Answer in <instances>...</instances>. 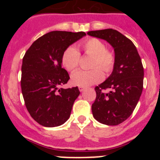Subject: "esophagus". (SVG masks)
I'll list each match as a JSON object with an SVG mask.
<instances>
[{
	"mask_svg": "<svg viewBox=\"0 0 160 160\" xmlns=\"http://www.w3.org/2000/svg\"><path fill=\"white\" fill-rule=\"evenodd\" d=\"M78 90L82 92V91H83V90H85V87H78Z\"/></svg>",
	"mask_w": 160,
	"mask_h": 160,
	"instance_id": "esophagus-1",
	"label": "esophagus"
}]
</instances>
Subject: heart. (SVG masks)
<instances>
[{
    "label": "heart",
    "mask_w": 160,
    "mask_h": 160,
    "mask_svg": "<svg viewBox=\"0 0 160 160\" xmlns=\"http://www.w3.org/2000/svg\"><path fill=\"white\" fill-rule=\"evenodd\" d=\"M82 47L86 54L92 56L94 58L91 63V68L94 69L87 71H75L71 75V82L78 87H89L102 80L103 73L100 68L107 73L112 70L114 56L110 50L106 49L104 43L97 38H90L85 41L82 44ZM79 59L80 53L78 49L73 46H70L63 52L62 63L66 70L73 71L78 66Z\"/></svg>",
    "instance_id": "b5f03b06"
}]
</instances>
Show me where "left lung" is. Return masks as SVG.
<instances>
[{
	"label": "left lung",
	"instance_id": "1",
	"mask_svg": "<svg viewBox=\"0 0 160 160\" xmlns=\"http://www.w3.org/2000/svg\"><path fill=\"white\" fill-rule=\"evenodd\" d=\"M87 34L107 41L114 51L112 73L95 87L93 116L105 125H118L131 116L142 94L144 72L141 58L134 43L115 29L90 31ZM106 88L111 91L103 93Z\"/></svg>",
	"mask_w": 160,
	"mask_h": 160
}]
</instances>
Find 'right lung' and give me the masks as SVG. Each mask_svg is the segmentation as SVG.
Here are the masks:
<instances>
[{
    "label": "right lung",
    "mask_w": 160,
    "mask_h": 160,
    "mask_svg": "<svg viewBox=\"0 0 160 160\" xmlns=\"http://www.w3.org/2000/svg\"><path fill=\"white\" fill-rule=\"evenodd\" d=\"M86 35L84 32L52 31L37 39L24 56L22 95L31 117L43 127H58L70 118L80 91L78 87L59 88L70 79L62 67V56L70 45Z\"/></svg>",
    "instance_id": "add662e5"
}]
</instances>
